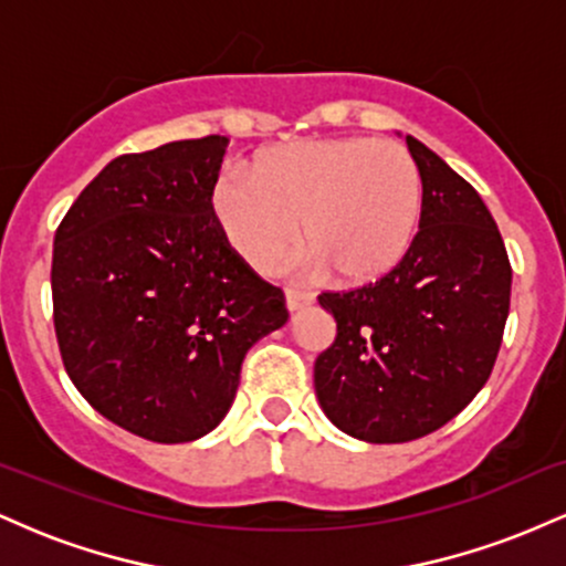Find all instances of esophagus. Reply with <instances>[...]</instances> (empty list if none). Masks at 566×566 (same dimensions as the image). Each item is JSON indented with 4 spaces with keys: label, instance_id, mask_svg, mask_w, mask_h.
Returning <instances> with one entry per match:
<instances>
[{
    "label": "esophagus",
    "instance_id": "esophagus-1",
    "mask_svg": "<svg viewBox=\"0 0 566 566\" xmlns=\"http://www.w3.org/2000/svg\"><path fill=\"white\" fill-rule=\"evenodd\" d=\"M284 303H287L290 311H301V308H305V305L314 303V295H311V292H305V290L287 287V290H284Z\"/></svg>",
    "mask_w": 566,
    "mask_h": 566
}]
</instances>
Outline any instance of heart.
Here are the masks:
<instances>
[{"instance_id":"heart-1","label":"heart","mask_w":566,"mask_h":566,"mask_svg":"<svg viewBox=\"0 0 566 566\" xmlns=\"http://www.w3.org/2000/svg\"><path fill=\"white\" fill-rule=\"evenodd\" d=\"M212 216L252 269L269 271L297 242L343 284L386 276L407 255L423 205L418 161L401 143L305 138L263 151L250 172L212 184Z\"/></svg>"}]
</instances>
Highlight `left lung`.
Segmentation results:
<instances>
[{
	"label": "left lung",
	"mask_w": 566,
	"mask_h": 566,
	"mask_svg": "<svg viewBox=\"0 0 566 566\" xmlns=\"http://www.w3.org/2000/svg\"><path fill=\"white\" fill-rule=\"evenodd\" d=\"M423 180L420 229L394 271L322 292L337 335L316 356L319 405L348 437L401 444L452 420L495 367L511 305V263L469 180L407 135Z\"/></svg>",
	"instance_id": "obj_1"
}]
</instances>
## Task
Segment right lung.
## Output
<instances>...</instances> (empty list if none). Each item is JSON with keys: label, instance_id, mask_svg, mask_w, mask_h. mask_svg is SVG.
<instances>
[{"label": "right lung", "instance_id": "add662e5", "mask_svg": "<svg viewBox=\"0 0 566 566\" xmlns=\"http://www.w3.org/2000/svg\"><path fill=\"white\" fill-rule=\"evenodd\" d=\"M226 146L207 135L116 157L55 231L63 367L103 418L159 444L210 433L247 350L290 316L212 216Z\"/></svg>", "mask_w": 566, "mask_h": 566}]
</instances>
